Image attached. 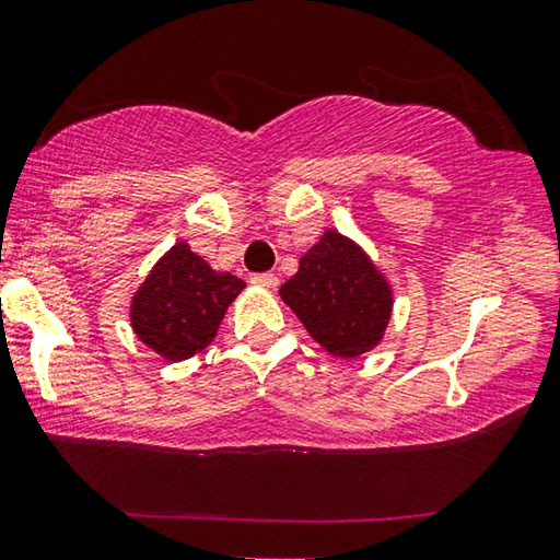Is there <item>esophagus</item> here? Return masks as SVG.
Wrapping results in <instances>:
<instances>
[{
  "instance_id": "34e87169",
  "label": "esophagus",
  "mask_w": 560,
  "mask_h": 560,
  "mask_svg": "<svg viewBox=\"0 0 560 560\" xmlns=\"http://www.w3.org/2000/svg\"><path fill=\"white\" fill-rule=\"evenodd\" d=\"M252 283H256V287H261V289L273 291L279 287V277H277V273H254Z\"/></svg>"
}]
</instances>
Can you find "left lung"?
Returning <instances> with one entry per match:
<instances>
[{
    "instance_id": "obj_1",
    "label": "left lung",
    "mask_w": 560,
    "mask_h": 560,
    "mask_svg": "<svg viewBox=\"0 0 560 560\" xmlns=\"http://www.w3.org/2000/svg\"><path fill=\"white\" fill-rule=\"evenodd\" d=\"M314 341L331 357L354 360L385 339L395 294L370 254L337 229L299 258V271L279 289Z\"/></svg>"
}]
</instances>
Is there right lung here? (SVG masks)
<instances>
[{"label":"right lung","mask_w":560,"mask_h":560,"mask_svg":"<svg viewBox=\"0 0 560 560\" xmlns=\"http://www.w3.org/2000/svg\"><path fill=\"white\" fill-rule=\"evenodd\" d=\"M246 281L215 271L178 241L158 261L130 299V327L145 347L168 362L203 352L219 334L229 306Z\"/></svg>","instance_id":"1"}]
</instances>
